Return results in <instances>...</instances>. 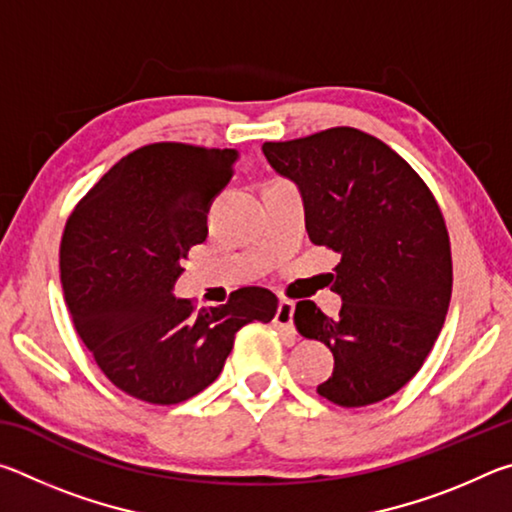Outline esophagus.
<instances>
[{
	"label": "esophagus",
	"instance_id": "1",
	"mask_svg": "<svg viewBox=\"0 0 512 512\" xmlns=\"http://www.w3.org/2000/svg\"><path fill=\"white\" fill-rule=\"evenodd\" d=\"M273 325H275L277 329H280V332H287V334H291V336L296 334V329H293V302L282 300L280 305H277Z\"/></svg>",
	"mask_w": 512,
	"mask_h": 512
}]
</instances>
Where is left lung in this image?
<instances>
[{
  "instance_id": "left-lung-1",
  "label": "left lung",
  "mask_w": 512,
  "mask_h": 512,
  "mask_svg": "<svg viewBox=\"0 0 512 512\" xmlns=\"http://www.w3.org/2000/svg\"><path fill=\"white\" fill-rule=\"evenodd\" d=\"M280 176L298 185L316 246L341 255L327 318L296 305L298 332L334 354L325 400L352 409L386 400L411 381L443 329L452 298V248L436 198L391 146L336 126L289 142H264Z\"/></svg>"
}]
</instances>
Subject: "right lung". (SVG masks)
<instances>
[{
  "label": "right lung",
  "instance_id": "obj_1",
  "mask_svg": "<svg viewBox=\"0 0 512 512\" xmlns=\"http://www.w3.org/2000/svg\"><path fill=\"white\" fill-rule=\"evenodd\" d=\"M239 153L180 142L121 158L69 214L60 282L81 341L135 400L180 404L221 375L241 327L271 323L275 293L244 287L219 307L173 298L189 248Z\"/></svg>",
  "mask_w": 512,
  "mask_h": 512
}]
</instances>
